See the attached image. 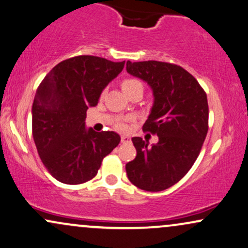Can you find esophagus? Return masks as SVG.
Returning a JSON list of instances; mask_svg holds the SVG:
<instances>
[{"label":"esophagus","instance_id":"1","mask_svg":"<svg viewBox=\"0 0 248 248\" xmlns=\"http://www.w3.org/2000/svg\"><path fill=\"white\" fill-rule=\"evenodd\" d=\"M121 140H122V142H123V144H129V142L131 141V138L129 136L123 135L121 137Z\"/></svg>","mask_w":248,"mask_h":248}]
</instances>
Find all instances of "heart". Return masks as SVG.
<instances>
[{
    "label": "heart",
    "mask_w": 248,
    "mask_h": 248,
    "mask_svg": "<svg viewBox=\"0 0 248 248\" xmlns=\"http://www.w3.org/2000/svg\"><path fill=\"white\" fill-rule=\"evenodd\" d=\"M122 89H123L125 94L135 89H139L142 92V83L139 80H136V78H126L122 82ZM119 127H123V124H119Z\"/></svg>",
    "instance_id": "b5f03b06"
}]
</instances>
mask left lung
<instances>
[{"label": "left lung", "mask_w": 248, "mask_h": 248, "mask_svg": "<svg viewBox=\"0 0 248 248\" xmlns=\"http://www.w3.org/2000/svg\"><path fill=\"white\" fill-rule=\"evenodd\" d=\"M126 72L152 89L153 106L144 130L159 137L151 146L140 137L132 138L137 155L125 166L127 177L142 190H165L179 182L199 156L208 133V98L196 78L173 63L127 61Z\"/></svg>", "instance_id": "obj_1"}]
</instances>
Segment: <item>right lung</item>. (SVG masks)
Listing matches in <instances>:
<instances>
[{"label":"right lung","instance_id":"1","mask_svg":"<svg viewBox=\"0 0 248 248\" xmlns=\"http://www.w3.org/2000/svg\"><path fill=\"white\" fill-rule=\"evenodd\" d=\"M124 63L93 55L74 57L53 67L38 87L32 135L43 164L58 181L80 185L92 180L104 156L121 141L113 131L87 129L86 112L97 106Z\"/></svg>","mask_w":248,"mask_h":248}]
</instances>
